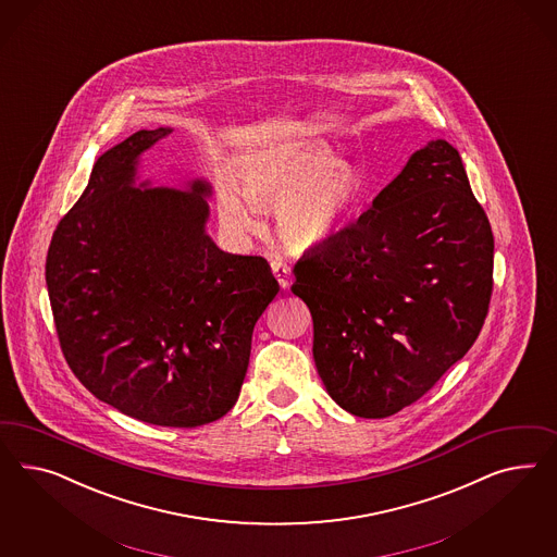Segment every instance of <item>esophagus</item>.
Listing matches in <instances>:
<instances>
[{
    "label": "esophagus",
    "mask_w": 557,
    "mask_h": 557,
    "mask_svg": "<svg viewBox=\"0 0 557 557\" xmlns=\"http://www.w3.org/2000/svg\"><path fill=\"white\" fill-rule=\"evenodd\" d=\"M271 271H273L275 280L280 282V286H289V282H292V270H289V265H287L286 261H284L282 257L271 259Z\"/></svg>",
    "instance_id": "esophagus-1"
}]
</instances>
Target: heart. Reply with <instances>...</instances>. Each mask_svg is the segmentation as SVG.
<instances>
[{
	"mask_svg": "<svg viewBox=\"0 0 557 557\" xmlns=\"http://www.w3.org/2000/svg\"><path fill=\"white\" fill-rule=\"evenodd\" d=\"M366 194L359 169L337 159L329 145L257 157L240 175L238 187L220 180L216 206L231 235H251L259 226L255 208H275V231L294 249L324 243L354 216Z\"/></svg>",
	"mask_w": 557,
	"mask_h": 557,
	"instance_id": "heart-1",
	"label": "heart"
}]
</instances>
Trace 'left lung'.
<instances>
[{"label": "left lung", "mask_w": 557, "mask_h": 557, "mask_svg": "<svg viewBox=\"0 0 557 557\" xmlns=\"http://www.w3.org/2000/svg\"><path fill=\"white\" fill-rule=\"evenodd\" d=\"M492 268L494 236L461 157L431 140L368 212L294 268L329 396L363 419L417 403L480 335Z\"/></svg>", "instance_id": "1"}]
</instances>
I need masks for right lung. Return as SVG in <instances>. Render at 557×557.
<instances>
[{"label": "right lung", "instance_id": "add662e5", "mask_svg": "<svg viewBox=\"0 0 557 557\" xmlns=\"http://www.w3.org/2000/svg\"><path fill=\"white\" fill-rule=\"evenodd\" d=\"M171 128L103 152L59 222L47 287L63 355L101 403L159 426H200L233 406L255 322L277 296L270 263L206 235L210 186H136Z\"/></svg>", "mask_w": 557, "mask_h": 557}]
</instances>
